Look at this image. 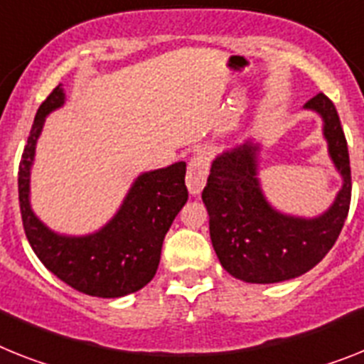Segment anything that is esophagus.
I'll use <instances>...</instances> for the list:
<instances>
[{
	"label": "esophagus",
	"mask_w": 364,
	"mask_h": 364,
	"mask_svg": "<svg viewBox=\"0 0 364 364\" xmlns=\"http://www.w3.org/2000/svg\"><path fill=\"white\" fill-rule=\"evenodd\" d=\"M207 172H209V161L203 155H196L191 159L187 170V187L192 196H198L207 181Z\"/></svg>",
	"instance_id": "1"
}]
</instances>
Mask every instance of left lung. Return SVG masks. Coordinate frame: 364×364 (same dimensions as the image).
Instances as JSON below:
<instances>
[{
	"instance_id": "8db88e82",
	"label": "left lung",
	"mask_w": 364,
	"mask_h": 364,
	"mask_svg": "<svg viewBox=\"0 0 364 364\" xmlns=\"http://www.w3.org/2000/svg\"><path fill=\"white\" fill-rule=\"evenodd\" d=\"M304 109L320 116L329 161L343 179L323 213L300 216L272 205L259 179L262 144L255 139L216 155L201 192L220 264L246 283H279L309 272L333 248L348 216L352 173L337 109L323 94L309 100Z\"/></svg>"
}]
</instances>
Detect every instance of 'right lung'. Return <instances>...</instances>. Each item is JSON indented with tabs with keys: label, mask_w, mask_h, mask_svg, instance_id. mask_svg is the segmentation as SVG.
Returning <instances> with one entry per match:
<instances>
[{
	"label": "right lung",
	"mask_w": 364,
	"mask_h": 364,
	"mask_svg": "<svg viewBox=\"0 0 364 364\" xmlns=\"http://www.w3.org/2000/svg\"><path fill=\"white\" fill-rule=\"evenodd\" d=\"M66 103L63 85L36 111L18 170L21 222L33 252L51 274L96 298L133 294L154 279L168 229L188 200L187 164L142 172L131 183L112 218L87 235L48 228L31 207V170L46 118Z\"/></svg>",
	"instance_id": "add662e5"
}]
</instances>
